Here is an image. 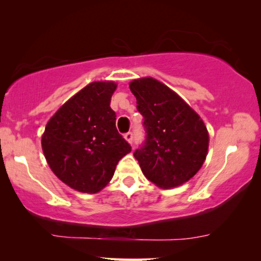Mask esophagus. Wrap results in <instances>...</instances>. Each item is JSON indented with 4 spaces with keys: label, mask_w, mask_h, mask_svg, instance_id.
I'll use <instances>...</instances> for the list:
<instances>
[{
    "label": "esophagus",
    "mask_w": 261,
    "mask_h": 261,
    "mask_svg": "<svg viewBox=\"0 0 261 261\" xmlns=\"http://www.w3.org/2000/svg\"><path fill=\"white\" fill-rule=\"evenodd\" d=\"M124 139L132 145L133 144V133H132V132H128V133L124 134Z\"/></svg>",
    "instance_id": "esophagus-1"
}]
</instances>
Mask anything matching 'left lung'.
Returning <instances> with one entry per match:
<instances>
[{
    "label": "left lung",
    "mask_w": 261,
    "mask_h": 261,
    "mask_svg": "<svg viewBox=\"0 0 261 261\" xmlns=\"http://www.w3.org/2000/svg\"><path fill=\"white\" fill-rule=\"evenodd\" d=\"M146 139L134 156L156 187H179L204 163L209 135L204 122L176 92L152 77L130 82Z\"/></svg>",
    "instance_id": "8db88e82"
}]
</instances>
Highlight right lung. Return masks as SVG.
I'll list each match as a JSON object with an SVG mask.
<instances>
[{"label":"right lung","instance_id":"right-lung-1","mask_svg":"<svg viewBox=\"0 0 261 261\" xmlns=\"http://www.w3.org/2000/svg\"><path fill=\"white\" fill-rule=\"evenodd\" d=\"M115 89L113 82L87 85L60 107L42 134V151L53 173L80 192L102 190L119 160L132 151L110 108Z\"/></svg>","mask_w":261,"mask_h":261}]
</instances>
